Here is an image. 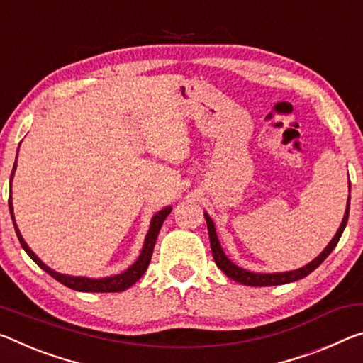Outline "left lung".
Segmentation results:
<instances>
[{
    "label": "left lung",
    "mask_w": 363,
    "mask_h": 363,
    "mask_svg": "<svg viewBox=\"0 0 363 363\" xmlns=\"http://www.w3.org/2000/svg\"><path fill=\"white\" fill-rule=\"evenodd\" d=\"M349 184H350V181H349ZM349 206H350V195L347 199L346 211H344L341 226H339V229L336 231L335 238L330 240V244L325 247V250L321 252L318 257L313 258L312 262L307 263L306 267L291 269V272H283V273H254V272H249V269L238 267V264H234L226 257V254H224L220 240H218L215 223H213L208 213H205V220H206V226H208V235H210V244H211V254H213V258H215L216 267L220 268L221 272L228 276V278L238 281V283L244 284V286H279V284H287V283H292V281L306 278L307 274H310L313 269L318 268L320 264L326 260V257L330 255L333 250H335V247L337 245L339 239H341L344 229H346L347 218H349Z\"/></svg>",
    "instance_id": "8db88e82"
}]
</instances>
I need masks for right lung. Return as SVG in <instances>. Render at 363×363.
<instances>
[{"label":"right lung","mask_w":363,"mask_h":363,"mask_svg":"<svg viewBox=\"0 0 363 363\" xmlns=\"http://www.w3.org/2000/svg\"><path fill=\"white\" fill-rule=\"evenodd\" d=\"M16 166H17V157H16L13 172H11V182H13ZM171 210H172L171 206H166V208L160 210L158 213H155L152 221H150V228H148V233L145 235V242H143L140 255L128 269H125V272L114 274V276H106V278L95 279V278H87V276H71V274L57 273V272H55V269L47 267V264H45L42 260H40V258L30 250V247L27 245V242L24 240V238H22V234L19 231V228H17L16 220H14V211H13V199H11V195H9L11 218H13L16 234H17V238H19L22 249L27 252V255L30 257L32 260L43 269V272H47L50 276H53L56 281H60L61 284L71 287V289H74V291H82V292H121V291L128 289V287H130L134 283H137V281L140 279V276L147 272L148 264H150L153 247H155V242H157L158 233H160L161 226H163V221L166 220V216L171 213Z\"/></svg>","instance_id":"1"}]
</instances>
